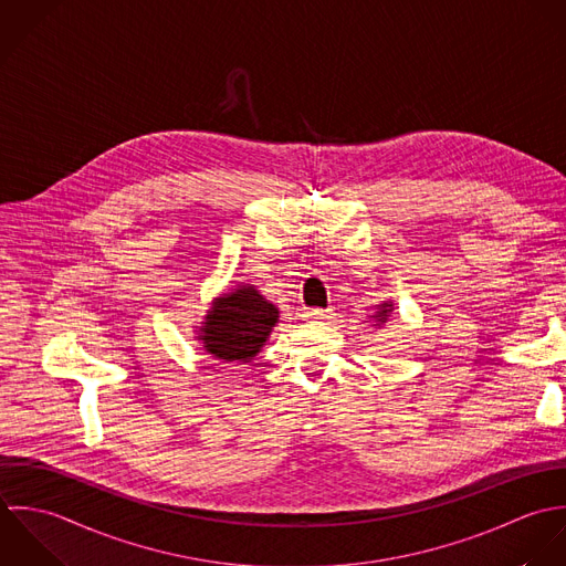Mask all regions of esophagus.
<instances>
[{
    "mask_svg": "<svg viewBox=\"0 0 566 566\" xmlns=\"http://www.w3.org/2000/svg\"><path fill=\"white\" fill-rule=\"evenodd\" d=\"M308 322H326V319H331V311H324V308H311V311H306V315H304Z\"/></svg>",
    "mask_w": 566,
    "mask_h": 566,
    "instance_id": "34e87169",
    "label": "esophagus"
}]
</instances>
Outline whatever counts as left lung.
Segmentation results:
<instances>
[{"label":"left lung","mask_w":566,"mask_h":566,"mask_svg":"<svg viewBox=\"0 0 566 566\" xmlns=\"http://www.w3.org/2000/svg\"><path fill=\"white\" fill-rule=\"evenodd\" d=\"M391 308H394V304H391V302H385V304H380V308L376 311V315H371V317L376 319V326H378V328H380V326H385V322H387V317H389Z\"/></svg>","instance_id":"1"}]
</instances>
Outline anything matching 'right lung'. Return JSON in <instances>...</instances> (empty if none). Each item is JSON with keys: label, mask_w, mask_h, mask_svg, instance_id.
I'll list each match as a JSON object with an SVG mask.
<instances>
[{"label": "right lung", "mask_w": 566, "mask_h": 566, "mask_svg": "<svg viewBox=\"0 0 566 566\" xmlns=\"http://www.w3.org/2000/svg\"><path fill=\"white\" fill-rule=\"evenodd\" d=\"M280 311L251 284H240L212 302L201 322L203 349L223 363H249L269 339Z\"/></svg>", "instance_id": "right-lung-1"}]
</instances>
